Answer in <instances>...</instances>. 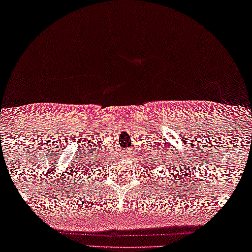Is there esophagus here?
I'll return each mask as SVG.
<instances>
[{
  "label": "esophagus",
  "instance_id": "1",
  "mask_svg": "<svg viewBox=\"0 0 252 252\" xmlns=\"http://www.w3.org/2000/svg\"><path fill=\"white\" fill-rule=\"evenodd\" d=\"M126 157H129V154H126Z\"/></svg>",
  "mask_w": 252,
  "mask_h": 252
}]
</instances>
